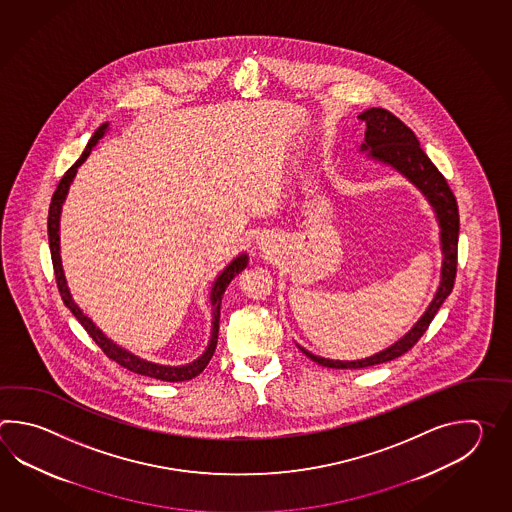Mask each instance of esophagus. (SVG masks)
Segmentation results:
<instances>
[{"mask_svg":"<svg viewBox=\"0 0 512 512\" xmlns=\"http://www.w3.org/2000/svg\"><path fill=\"white\" fill-rule=\"evenodd\" d=\"M267 247H271V245H269V243H267V241L261 240L260 241V249H261V251H267Z\"/></svg>","mask_w":512,"mask_h":512,"instance_id":"1","label":"esophagus"}]
</instances>
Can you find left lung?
<instances>
[{"instance_id":"8db88e82","label":"left lung","mask_w":512,"mask_h":512,"mask_svg":"<svg viewBox=\"0 0 512 512\" xmlns=\"http://www.w3.org/2000/svg\"><path fill=\"white\" fill-rule=\"evenodd\" d=\"M360 120L366 122L364 142L360 144V152L366 153L377 163L390 166L395 172L406 177L412 185L426 197L430 207L434 208L435 218L439 223V240H441V282L435 291L434 298L426 307L423 316L415 322L414 327L393 342L392 346L382 349L379 353L360 360H333L313 355L311 351L298 346L305 355L316 364L337 370H359L388 360L397 359L404 355L415 342L423 337L430 322L437 315L446 296L454 289L457 267V238H459V212H457L456 197L446 183L443 174L435 168L434 163L419 146L414 131L410 130L403 120L397 119L388 109L370 108L362 111Z\"/></svg>"}]
</instances>
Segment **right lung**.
<instances>
[{
  "mask_svg": "<svg viewBox=\"0 0 512 512\" xmlns=\"http://www.w3.org/2000/svg\"><path fill=\"white\" fill-rule=\"evenodd\" d=\"M109 122H104L102 126H98L97 131L93 133V137L87 142L86 150L80 155L77 163L73 164L67 170L64 177L60 179V183L56 186V192L51 199V207H49V219H47V232H49V247H51V258H53V267H55L56 285L60 296L64 300V304L69 307V311L75 315L78 322L84 326L87 335L97 342L98 348L102 349L109 359L115 360L122 368L139 373L144 377H152V379H159V381L166 382H183L190 381L197 377L201 371L207 368L208 362L212 359L216 346H218V333H219V309H221V298L225 289L229 287V283L234 280V276H238L249 263V256L247 252H243L240 256H236L234 260L230 261L229 265L219 272L216 282L212 283V291H210V305H212V331H210V340L208 346L201 357H197L194 362L185 364V366H163V364H155V362H148V360L141 359L137 355L130 353L128 349L120 348L111 338L106 337L100 329H98L91 318H87L82 309L75 304L73 296L69 293L67 287L66 276H64V267H62V258H60V214H62V207L66 201L69 186L73 183L75 175H77L78 168L84 164L91 150L97 146V142L106 135L108 131Z\"/></svg>",
  "mask_w": 512,
  "mask_h": 512,
  "instance_id": "obj_1",
  "label": "right lung"
}]
</instances>
